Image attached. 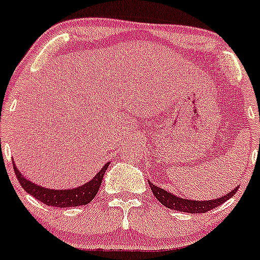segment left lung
<instances>
[{"instance_id":"8db88e82","label":"left lung","mask_w":260,"mask_h":260,"mask_svg":"<svg viewBox=\"0 0 260 260\" xmlns=\"http://www.w3.org/2000/svg\"><path fill=\"white\" fill-rule=\"evenodd\" d=\"M148 183L152 192H153V195L156 196V199L162 204V205H165L169 209H172V210L190 212V214H204V212L206 211H210L212 209L222 205L225 201L229 200L230 198H233L234 193L238 191V187H237L234 188L232 192L228 193V195L221 196L220 199H215V200L192 201V200H187V199L177 198L176 195H172L171 192H167V191L164 190V188L157 187V186L153 185L152 182H148Z\"/></svg>"}]
</instances>
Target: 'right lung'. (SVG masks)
I'll return each instance as SVG.
<instances>
[{"label":"right lung","instance_id":"1","mask_svg":"<svg viewBox=\"0 0 260 260\" xmlns=\"http://www.w3.org/2000/svg\"><path fill=\"white\" fill-rule=\"evenodd\" d=\"M108 165L109 162L96 174L94 179H91V181L86 182L85 185L80 186V187L72 188V190H50V188L35 185V183L28 181L20 174L15 164L14 171L23 190L27 193H30L31 196H34L36 200L41 201V203L48 206H52V208L54 206L55 208H73V206L86 205V204H89L95 198L96 192H98L99 187H101L104 172L108 169Z\"/></svg>","mask_w":260,"mask_h":260}]
</instances>
